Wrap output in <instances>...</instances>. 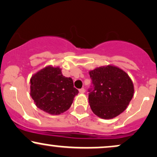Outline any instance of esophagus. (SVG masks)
<instances>
[{
  "label": "esophagus",
  "mask_w": 157,
  "mask_h": 157,
  "mask_svg": "<svg viewBox=\"0 0 157 157\" xmlns=\"http://www.w3.org/2000/svg\"><path fill=\"white\" fill-rule=\"evenodd\" d=\"M79 91H80V94H84L85 93V88H80V89L79 90Z\"/></svg>",
  "instance_id": "34e87169"
}]
</instances>
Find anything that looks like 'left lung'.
Returning a JSON list of instances; mask_svg holds the SVG:
<instances>
[{"label": "left lung", "instance_id": "obj_1", "mask_svg": "<svg viewBox=\"0 0 157 157\" xmlns=\"http://www.w3.org/2000/svg\"><path fill=\"white\" fill-rule=\"evenodd\" d=\"M89 75L91 86L88 89V100L94 114L104 119H110L124 112L134 94L129 75L113 66L97 68Z\"/></svg>", "mask_w": 157, "mask_h": 157}]
</instances>
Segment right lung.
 <instances>
[{"instance_id": "obj_1", "label": "right lung", "mask_w": 157, "mask_h": 157, "mask_svg": "<svg viewBox=\"0 0 157 157\" xmlns=\"http://www.w3.org/2000/svg\"><path fill=\"white\" fill-rule=\"evenodd\" d=\"M79 93L71 77H64L58 67H48L32 76L31 96L37 107L52 115H59L71 107Z\"/></svg>"}]
</instances>
